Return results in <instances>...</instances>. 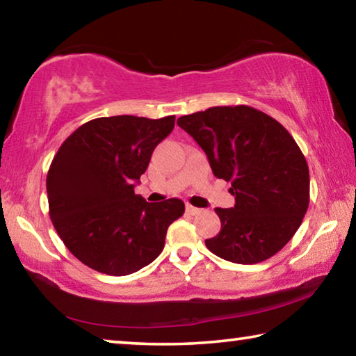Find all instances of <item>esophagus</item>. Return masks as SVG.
I'll list each match as a JSON object with an SVG mask.
<instances>
[{"instance_id": "obj_1", "label": "esophagus", "mask_w": 356, "mask_h": 356, "mask_svg": "<svg viewBox=\"0 0 356 356\" xmlns=\"http://www.w3.org/2000/svg\"><path fill=\"white\" fill-rule=\"evenodd\" d=\"M186 212H188L190 215H200L202 210L201 209H197V207H193V206H190V204H186Z\"/></svg>"}]
</instances>
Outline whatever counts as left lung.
<instances>
[{
  "mask_svg": "<svg viewBox=\"0 0 356 356\" xmlns=\"http://www.w3.org/2000/svg\"><path fill=\"white\" fill-rule=\"evenodd\" d=\"M177 125L206 152L215 177L231 182L236 206L215 209L221 231L207 248L236 264L276 254L300 227L309 206V170L291 134L256 108L213 106Z\"/></svg>",
  "mask_w": 356,
  "mask_h": 356,
  "instance_id": "8db88e82",
  "label": "left lung"
}]
</instances>
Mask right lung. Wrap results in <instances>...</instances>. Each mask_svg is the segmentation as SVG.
Listing matches in <instances>:
<instances>
[{
    "instance_id": "add662e5",
    "label": "right lung",
    "mask_w": 356,
    "mask_h": 356,
    "mask_svg": "<svg viewBox=\"0 0 356 356\" xmlns=\"http://www.w3.org/2000/svg\"><path fill=\"white\" fill-rule=\"evenodd\" d=\"M176 116L99 118L65 140L47 176L50 218L78 261L100 273L125 276L155 261L166 231L185 212L172 197L147 202L135 195L150 155Z\"/></svg>"
}]
</instances>
